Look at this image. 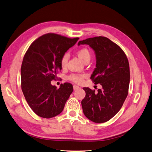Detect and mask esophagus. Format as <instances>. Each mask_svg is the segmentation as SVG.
Returning a JSON list of instances; mask_svg holds the SVG:
<instances>
[{"mask_svg":"<svg viewBox=\"0 0 152 152\" xmlns=\"http://www.w3.org/2000/svg\"><path fill=\"white\" fill-rule=\"evenodd\" d=\"M79 88H80V87L78 86H76V85H74V86H73V89H74L75 91L77 90V89H79Z\"/></svg>","mask_w":152,"mask_h":152,"instance_id":"1","label":"esophagus"}]
</instances>
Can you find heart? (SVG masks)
Wrapping results in <instances>:
<instances>
[{"label": "heart", "mask_w": 152, "mask_h": 152, "mask_svg": "<svg viewBox=\"0 0 152 152\" xmlns=\"http://www.w3.org/2000/svg\"><path fill=\"white\" fill-rule=\"evenodd\" d=\"M77 54L78 57H79L80 59L82 60L84 63H85L86 60L90 59L91 58V54L89 53V50L86 48H83L78 50ZM68 59H69L68 54L67 53L64 54L63 56H62L61 59V66L63 67H65L67 65ZM85 77V75L72 74L69 77V79L75 83H80L83 81V78Z\"/></svg>", "instance_id": "1"}]
</instances>
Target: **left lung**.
Listing matches in <instances>:
<instances>
[{"label":"left lung","mask_w":152,"mask_h":152,"mask_svg":"<svg viewBox=\"0 0 152 152\" xmlns=\"http://www.w3.org/2000/svg\"><path fill=\"white\" fill-rule=\"evenodd\" d=\"M89 45L96 56V67L91 76L98 92L83 88L86 96L82 101L83 113L94 123L112 118L122 107L128 93L130 66L123 50L107 37L99 36L80 41L77 45Z\"/></svg>","instance_id":"8db88e82"}]
</instances>
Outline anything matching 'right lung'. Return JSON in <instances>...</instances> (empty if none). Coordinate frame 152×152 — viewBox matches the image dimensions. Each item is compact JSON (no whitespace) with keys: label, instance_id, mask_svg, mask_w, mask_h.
<instances>
[{"label":"right lung","instance_id":"obj_1","mask_svg":"<svg viewBox=\"0 0 152 152\" xmlns=\"http://www.w3.org/2000/svg\"><path fill=\"white\" fill-rule=\"evenodd\" d=\"M78 39L49 33L34 41L25 54L20 69L22 91L37 115L50 118L63 111L72 85L66 83L57 89L50 81L62 69V56Z\"/></svg>","mask_w":152,"mask_h":152}]
</instances>
